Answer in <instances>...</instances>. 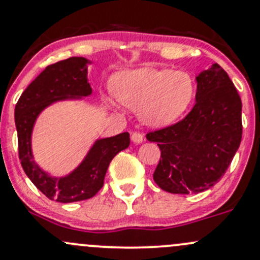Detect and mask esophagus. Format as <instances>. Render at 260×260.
Here are the masks:
<instances>
[{
    "label": "esophagus",
    "instance_id": "esophagus-1",
    "mask_svg": "<svg viewBox=\"0 0 260 260\" xmlns=\"http://www.w3.org/2000/svg\"><path fill=\"white\" fill-rule=\"evenodd\" d=\"M131 139H132L133 143L139 144V143H142V142H143V136H142L141 133H138V132H133L132 135H131Z\"/></svg>",
    "mask_w": 260,
    "mask_h": 260
}]
</instances>
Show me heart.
Returning a JSON list of instances; mask_svg holds the SVG:
<instances>
[{"instance_id":"1","label":"heart","mask_w":260,"mask_h":260,"mask_svg":"<svg viewBox=\"0 0 260 260\" xmlns=\"http://www.w3.org/2000/svg\"><path fill=\"white\" fill-rule=\"evenodd\" d=\"M112 88L119 103L139 112L142 122L152 128H166L179 121L197 92L190 73L151 67L117 73Z\"/></svg>"}]
</instances>
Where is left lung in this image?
Returning a JSON list of instances; mask_svg holds the SVG:
<instances>
[{"instance_id": "obj_1", "label": "left lung", "mask_w": 260, "mask_h": 260, "mask_svg": "<svg viewBox=\"0 0 260 260\" xmlns=\"http://www.w3.org/2000/svg\"><path fill=\"white\" fill-rule=\"evenodd\" d=\"M196 105L183 121L148 133L160 157L153 179L173 194L201 193L225 173L242 141V101L219 64L196 76Z\"/></svg>"}]
</instances>
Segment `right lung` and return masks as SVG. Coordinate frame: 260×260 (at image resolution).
<instances>
[{
	"mask_svg": "<svg viewBox=\"0 0 260 260\" xmlns=\"http://www.w3.org/2000/svg\"><path fill=\"white\" fill-rule=\"evenodd\" d=\"M84 57H71L48 66L37 76L15 108L18 153L22 168L31 182L51 201L72 203L89 199L103 187L106 172L114 155L129 146V133L95 139L82 162L70 173L54 177L35 160L32 133L38 117L52 105L67 101H83L92 94L88 66Z\"/></svg>",
	"mask_w": 260,
	"mask_h": 260,
	"instance_id": "1",
	"label": "right lung"
}]
</instances>
